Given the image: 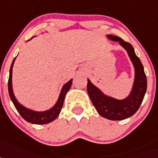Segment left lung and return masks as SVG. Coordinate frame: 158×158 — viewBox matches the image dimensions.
I'll use <instances>...</instances> for the list:
<instances>
[{
	"label": "left lung",
	"mask_w": 158,
	"mask_h": 158,
	"mask_svg": "<svg viewBox=\"0 0 158 158\" xmlns=\"http://www.w3.org/2000/svg\"><path fill=\"white\" fill-rule=\"evenodd\" d=\"M108 38L112 40L118 41L127 51L130 60L134 64L135 82L132 92L126 99H114L104 95L90 83V80H87V93L96 110L101 116L110 120H123L134 115L139 109L147 89V79L143 65L134 52L132 45L116 35H109Z\"/></svg>",
	"instance_id": "left-lung-1"
}]
</instances>
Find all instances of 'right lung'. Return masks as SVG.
Here are the masks:
<instances>
[{"label": "right lung", "mask_w": 158, "mask_h": 158, "mask_svg": "<svg viewBox=\"0 0 158 158\" xmlns=\"http://www.w3.org/2000/svg\"><path fill=\"white\" fill-rule=\"evenodd\" d=\"M16 59V58H15ZM15 59L13 60L12 65H11L10 70H9V82H8V89H9V94L10 96L11 100L13 101V104H14L15 107L17 110V111L20 114L23 118L25 121L28 122L30 123H33V124H38V125H42V124H47L51 122L54 121L56 118L58 117L60 114L61 109L63 107V104H64V98L68 90H69L70 87H71L72 84V79L66 83L63 87L60 95L59 97V99L56 102V105L53 106L52 109L49 110L44 112H35L30 110L26 109L23 106L20 105L17 101H16V98L14 97V94L13 92V88H12V71H13V63H14Z\"/></svg>", "instance_id": "add662e5"}]
</instances>
